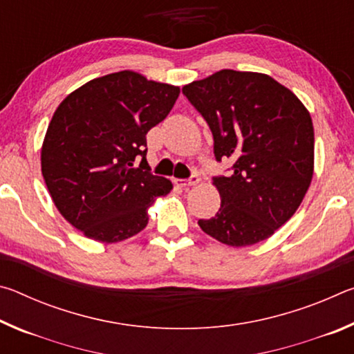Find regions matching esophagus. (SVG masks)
Segmentation results:
<instances>
[{"mask_svg": "<svg viewBox=\"0 0 354 354\" xmlns=\"http://www.w3.org/2000/svg\"><path fill=\"white\" fill-rule=\"evenodd\" d=\"M173 183L179 185V187H190V185H196L200 183V176L192 175L189 179H173Z\"/></svg>", "mask_w": 354, "mask_h": 354, "instance_id": "34e87169", "label": "esophagus"}]
</instances>
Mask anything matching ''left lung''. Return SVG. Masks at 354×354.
<instances>
[{
    "label": "left lung",
    "mask_w": 354,
    "mask_h": 354,
    "mask_svg": "<svg viewBox=\"0 0 354 354\" xmlns=\"http://www.w3.org/2000/svg\"><path fill=\"white\" fill-rule=\"evenodd\" d=\"M214 136L215 159L234 160L215 176L221 205L198 220L230 247L270 237L306 195L314 173V127L306 107L283 84L253 71L220 70L183 87Z\"/></svg>",
    "instance_id": "obj_1"
}]
</instances>
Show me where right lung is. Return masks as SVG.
<instances>
[{"label":"right lung","mask_w":354,"mask_h":354,"mask_svg":"<svg viewBox=\"0 0 354 354\" xmlns=\"http://www.w3.org/2000/svg\"><path fill=\"white\" fill-rule=\"evenodd\" d=\"M178 97L179 87L124 70L88 81L59 104L41 145V175L57 211L86 237L115 243L136 236L148 207L173 189L149 171L147 133Z\"/></svg>","instance_id":"1"}]
</instances>
